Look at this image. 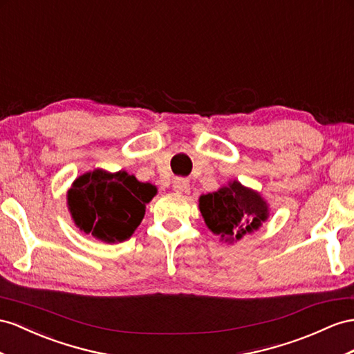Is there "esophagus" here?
Wrapping results in <instances>:
<instances>
[{"label": "esophagus", "mask_w": 354, "mask_h": 354, "mask_svg": "<svg viewBox=\"0 0 354 354\" xmlns=\"http://www.w3.org/2000/svg\"><path fill=\"white\" fill-rule=\"evenodd\" d=\"M174 189L176 193H184L188 189V180L184 178H175L174 179Z\"/></svg>", "instance_id": "obj_1"}]
</instances>
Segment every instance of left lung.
Returning a JSON list of instances; mask_svg holds the SVG:
<instances>
[{
    "label": "left lung",
    "instance_id": "left-lung-1",
    "mask_svg": "<svg viewBox=\"0 0 354 354\" xmlns=\"http://www.w3.org/2000/svg\"><path fill=\"white\" fill-rule=\"evenodd\" d=\"M198 209L207 229L227 243L257 232L269 218V205L265 198L236 179L214 193L202 194Z\"/></svg>",
    "mask_w": 354,
    "mask_h": 354
}]
</instances>
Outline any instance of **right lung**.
<instances>
[{"instance_id": "add662e5", "label": "right lung", "mask_w": 354, "mask_h": 354, "mask_svg": "<svg viewBox=\"0 0 354 354\" xmlns=\"http://www.w3.org/2000/svg\"><path fill=\"white\" fill-rule=\"evenodd\" d=\"M157 187L125 170L94 169L77 176L67 192V207L76 227L104 243L131 238Z\"/></svg>"}]
</instances>
